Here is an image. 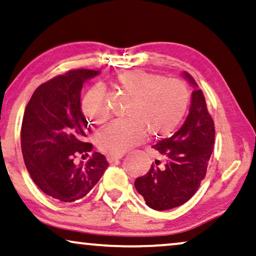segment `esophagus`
Instances as JSON below:
<instances>
[{
    "instance_id": "1",
    "label": "esophagus",
    "mask_w": 256,
    "mask_h": 256,
    "mask_svg": "<svg viewBox=\"0 0 256 256\" xmlns=\"http://www.w3.org/2000/svg\"><path fill=\"white\" fill-rule=\"evenodd\" d=\"M124 157V154H116V156H108V157H107V160H108V162H118V160H120V159Z\"/></svg>"
}]
</instances>
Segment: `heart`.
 <instances>
[{"label":"heart","instance_id":"b5f03b06","mask_svg":"<svg viewBox=\"0 0 256 256\" xmlns=\"http://www.w3.org/2000/svg\"><path fill=\"white\" fill-rule=\"evenodd\" d=\"M114 86L129 99L126 120L114 122L97 135L99 149L108 154H122L142 143L146 132L154 138L171 136L182 121L190 105V91L176 80L143 70H127L116 76ZM82 110L92 124L108 120L106 94L94 86L82 100Z\"/></svg>","mask_w":256,"mask_h":256}]
</instances>
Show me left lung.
<instances>
[{"label":"left lung","instance_id":"left-lung-1","mask_svg":"<svg viewBox=\"0 0 256 256\" xmlns=\"http://www.w3.org/2000/svg\"><path fill=\"white\" fill-rule=\"evenodd\" d=\"M184 76L195 86L186 121L176 134L152 146L160 154L135 188L151 209L162 211L186 203L204 179L214 150V124L202 90L190 74Z\"/></svg>","mask_w":256,"mask_h":256}]
</instances>
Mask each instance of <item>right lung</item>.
Listing matches in <instances>:
<instances>
[{
	"label": "right lung",
	"mask_w": 256,
	"mask_h": 256,
	"mask_svg": "<svg viewBox=\"0 0 256 256\" xmlns=\"http://www.w3.org/2000/svg\"><path fill=\"white\" fill-rule=\"evenodd\" d=\"M99 70L76 69L36 88L24 112L20 130L22 152L36 186L62 202L84 198L108 166L105 156L94 152L86 164L74 159L88 156L92 144L80 110L83 83Z\"/></svg>",
	"instance_id": "obj_1"
}]
</instances>
